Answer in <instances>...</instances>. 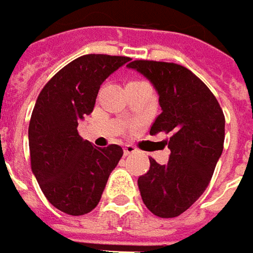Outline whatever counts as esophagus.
Listing matches in <instances>:
<instances>
[{"instance_id": "esophagus-1", "label": "esophagus", "mask_w": 253, "mask_h": 253, "mask_svg": "<svg viewBox=\"0 0 253 253\" xmlns=\"http://www.w3.org/2000/svg\"><path fill=\"white\" fill-rule=\"evenodd\" d=\"M135 151H137V150H135V147L130 145V144L125 145V148H123V153H125V155H130V154H134Z\"/></svg>"}]
</instances>
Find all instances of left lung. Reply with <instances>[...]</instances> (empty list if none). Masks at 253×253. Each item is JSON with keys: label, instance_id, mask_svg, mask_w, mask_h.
I'll return each instance as SVG.
<instances>
[{"label": "left lung", "instance_id": "obj_1", "mask_svg": "<svg viewBox=\"0 0 253 253\" xmlns=\"http://www.w3.org/2000/svg\"><path fill=\"white\" fill-rule=\"evenodd\" d=\"M128 68L145 77L158 93L161 115L150 134L169 133V161L150 158L137 183L144 205L162 218L178 217L209 186L224 145L225 119L211 91L196 75L173 63L135 60Z\"/></svg>", "mask_w": 253, "mask_h": 253}]
</instances>
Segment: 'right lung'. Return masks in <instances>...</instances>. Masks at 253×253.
<instances>
[{
  "mask_svg": "<svg viewBox=\"0 0 253 253\" xmlns=\"http://www.w3.org/2000/svg\"><path fill=\"white\" fill-rule=\"evenodd\" d=\"M128 57L86 54L61 68L38 96L29 123L32 172L51 205L70 215L92 211L123 150L98 148L78 134L105 80Z\"/></svg>",
  "mask_w": 253,
  "mask_h": 253,
  "instance_id": "1",
  "label": "right lung"
}]
</instances>
